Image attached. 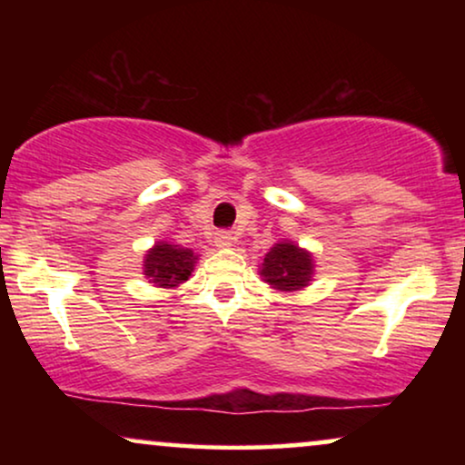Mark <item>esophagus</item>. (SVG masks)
<instances>
[{
	"label": "esophagus",
	"mask_w": 465,
	"mask_h": 465,
	"mask_svg": "<svg viewBox=\"0 0 465 465\" xmlns=\"http://www.w3.org/2000/svg\"><path fill=\"white\" fill-rule=\"evenodd\" d=\"M232 232L231 231H218L215 232V245L218 247H228L232 243Z\"/></svg>",
	"instance_id": "esophagus-1"
}]
</instances>
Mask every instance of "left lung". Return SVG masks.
Returning a JSON list of instances; mask_svg holds the SVG:
<instances>
[{
    "label": "left lung",
    "mask_w": 465,
    "mask_h": 465,
    "mask_svg": "<svg viewBox=\"0 0 465 465\" xmlns=\"http://www.w3.org/2000/svg\"><path fill=\"white\" fill-rule=\"evenodd\" d=\"M260 275L269 282L272 288L282 292H294L307 285L313 275V262L307 252L294 243H277L264 256V264Z\"/></svg>",
    "instance_id": "left-lung-1"
}]
</instances>
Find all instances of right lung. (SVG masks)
<instances>
[{
    "mask_svg": "<svg viewBox=\"0 0 465 465\" xmlns=\"http://www.w3.org/2000/svg\"><path fill=\"white\" fill-rule=\"evenodd\" d=\"M196 256L193 250H183L180 245L158 243L152 247L145 256V275L152 283L163 285V288H173V285L186 282L194 269Z\"/></svg>",
    "mask_w": 465,
    "mask_h": 465,
    "instance_id": "obj_1",
    "label": "right lung"
}]
</instances>
